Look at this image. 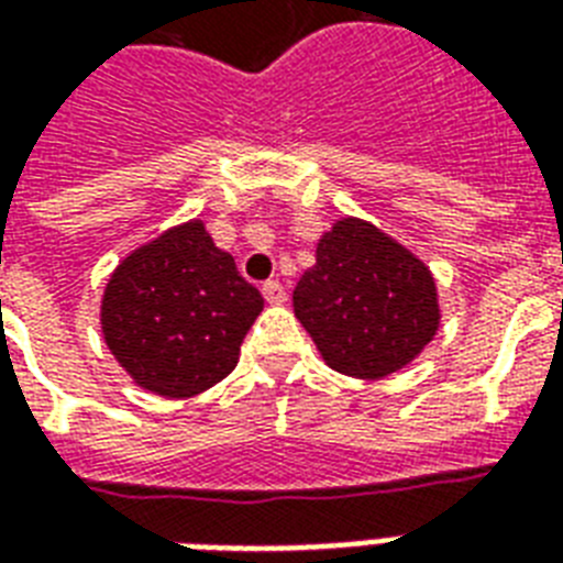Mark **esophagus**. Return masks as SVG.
I'll list each match as a JSON object with an SVG mask.
<instances>
[{"label": "esophagus", "mask_w": 563, "mask_h": 563, "mask_svg": "<svg viewBox=\"0 0 563 563\" xmlns=\"http://www.w3.org/2000/svg\"><path fill=\"white\" fill-rule=\"evenodd\" d=\"M263 295H265V300H268V303H274V307L286 303V289H283L280 280L263 283Z\"/></svg>", "instance_id": "esophagus-1"}]
</instances>
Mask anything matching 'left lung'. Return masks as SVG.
Here are the masks:
<instances>
[{"instance_id":"1","label":"left lung","mask_w":563,"mask_h":563,"mask_svg":"<svg viewBox=\"0 0 563 563\" xmlns=\"http://www.w3.org/2000/svg\"><path fill=\"white\" fill-rule=\"evenodd\" d=\"M291 300L327 365L356 379L409 365L441 324L432 272L362 219L335 221L318 239Z\"/></svg>"}]
</instances>
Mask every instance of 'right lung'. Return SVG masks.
Listing matches in <instances>:
<instances>
[{
    "label": "right lung",
    "instance_id": "right-lung-1",
    "mask_svg": "<svg viewBox=\"0 0 563 563\" xmlns=\"http://www.w3.org/2000/svg\"><path fill=\"white\" fill-rule=\"evenodd\" d=\"M260 312L263 295L192 219L136 247L110 274L101 333L140 388L192 397L236 368Z\"/></svg>",
    "mask_w": 563,
    "mask_h": 563
}]
</instances>
